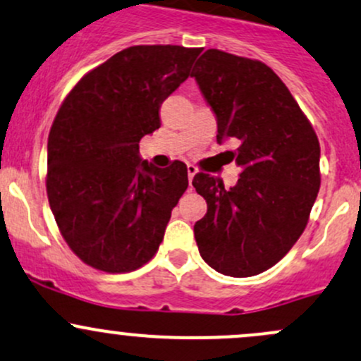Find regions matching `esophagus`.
I'll return each mask as SVG.
<instances>
[{"label": "esophagus", "instance_id": "34e87169", "mask_svg": "<svg viewBox=\"0 0 361 361\" xmlns=\"http://www.w3.org/2000/svg\"><path fill=\"white\" fill-rule=\"evenodd\" d=\"M187 171H188V181H190V183H192L193 176H195V173H197V168L193 164H188L187 166Z\"/></svg>", "mask_w": 361, "mask_h": 361}]
</instances>
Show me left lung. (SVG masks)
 Masks as SVG:
<instances>
[{
    "label": "left lung",
    "instance_id": "8db88e82",
    "mask_svg": "<svg viewBox=\"0 0 361 361\" xmlns=\"http://www.w3.org/2000/svg\"><path fill=\"white\" fill-rule=\"evenodd\" d=\"M218 119V142L240 168L237 185L197 173L192 185L207 212L195 223L202 259L228 276H252L279 263L308 225L320 190L317 133L267 63L207 50L192 72Z\"/></svg>",
    "mask_w": 361,
    "mask_h": 361
}]
</instances>
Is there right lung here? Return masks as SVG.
I'll return each mask as SVG.
<instances>
[{
  "label": "right lung",
  "instance_id": "right-lung-1",
  "mask_svg": "<svg viewBox=\"0 0 361 361\" xmlns=\"http://www.w3.org/2000/svg\"><path fill=\"white\" fill-rule=\"evenodd\" d=\"M200 48L140 44L79 79L48 135L47 193L63 240L91 268L138 270L157 252L187 166L154 168L138 143L161 128L162 102L190 75Z\"/></svg>",
  "mask_w": 361,
  "mask_h": 361
}]
</instances>
